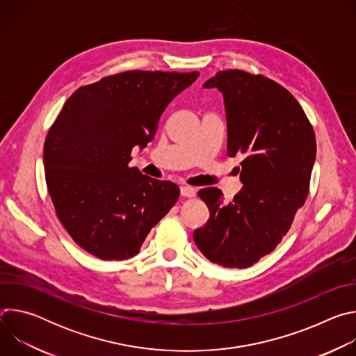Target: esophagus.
Masks as SVG:
<instances>
[{
  "mask_svg": "<svg viewBox=\"0 0 356 356\" xmlns=\"http://www.w3.org/2000/svg\"><path fill=\"white\" fill-rule=\"evenodd\" d=\"M180 194L183 197H194L195 195V188L190 186H181L180 187Z\"/></svg>",
  "mask_w": 356,
  "mask_h": 356,
  "instance_id": "34e87169",
  "label": "esophagus"
}]
</instances>
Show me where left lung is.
Returning <instances> with one entry per match:
<instances>
[{"label": "left lung", "mask_w": 356, "mask_h": 356, "mask_svg": "<svg viewBox=\"0 0 356 356\" xmlns=\"http://www.w3.org/2000/svg\"><path fill=\"white\" fill-rule=\"evenodd\" d=\"M202 87L224 97L227 152L243 156V187L229 202L217 187L200 190L210 218L193 238L213 264L243 269L276 248L306 201L316 136L297 99L273 80L224 70Z\"/></svg>", "instance_id": "left-lung-1"}]
</instances>
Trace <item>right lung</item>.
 Segmentation results:
<instances>
[{"label":"right lung","instance_id":"add662e5","mask_svg":"<svg viewBox=\"0 0 356 356\" xmlns=\"http://www.w3.org/2000/svg\"><path fill=\"white\" fill-rule=\"evenodd\" d=\"M198 72L131 70L76 90L50 127L43 165L58 218L104 261L129 259L175 206L179 187L129 168L134 146L155 138L172 99Z\"/></svg>","mask_w":356,"mask_h":356}]
</instances>
